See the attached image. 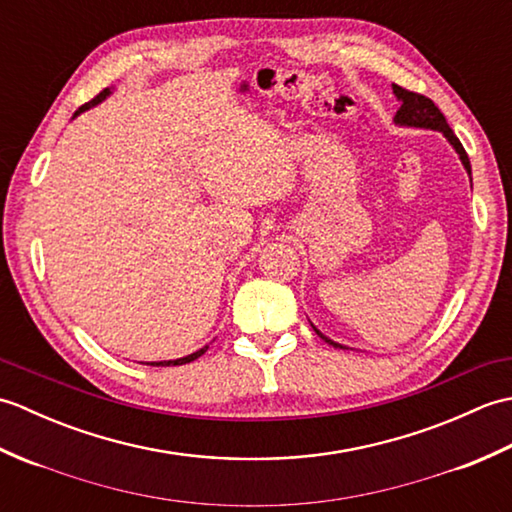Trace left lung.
Listing matches in <instances>:
<instances>
[{
	"mask_svg": "<svg viewBox=\"0 0 512 512\" xmlns=\"http://www.w3.org/2000/svg\"><path fill=\"white\" fill-rule=\"evenodd\" d=\"M391 88H394L396 99L400 101V107H398V112L394 116V123L400 125V127H420V129H433V132H442L444 138H447L451 143V147L458 151V156L462 160L466 173L471 176L469 156H466V151L458 140V136L453 134V129L449 127L447 118H444V114L438 110V105L433 103L431 99H427V96L409 92L405 88H400V85H391ZM312 328H314V325H312ZM314 332H317L325 343H330L334 347H343L341 343H334L332 339H328V336L321 334L317 328H314ZM343 350H345V347H343Z\"/></svg>",
	"mask_w": 512,
	"mask_h": 512,
	"instance_id": "1",
	"label": "left lung"
}]
</instances>
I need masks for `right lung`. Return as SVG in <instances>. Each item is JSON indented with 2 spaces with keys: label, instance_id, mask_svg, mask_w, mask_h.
Returning a JSON list of instances; mask_svg holds the SVG:
<instances>
[{
  "label": "right lung",
  "instance_id": "obj_1",
  "mask_svg": "<svg viewBox=\"0 0 512 512\" xmlns=\"http://www.w3.org/2000/svg\"><path fill=\"white\" fill-rule=\"evenodd\" d=\"M112 92H110V88L107 90H103L99 96H94V99L90 101V103H85L83 107H79V110L74 112V116H79L81 112H85V110H90V107H94V105H99L101 101H105L107 96H110ZM206 350H209V345H204L202 350H198V352H193V354H189V356H182V358H176V361H156V363H147V365H156V367H169V365H184V363H191V361H195V358H200Z\"/></svg>",
  "mask_w": 512,
  "mask_h": 512
}]
</instances>
